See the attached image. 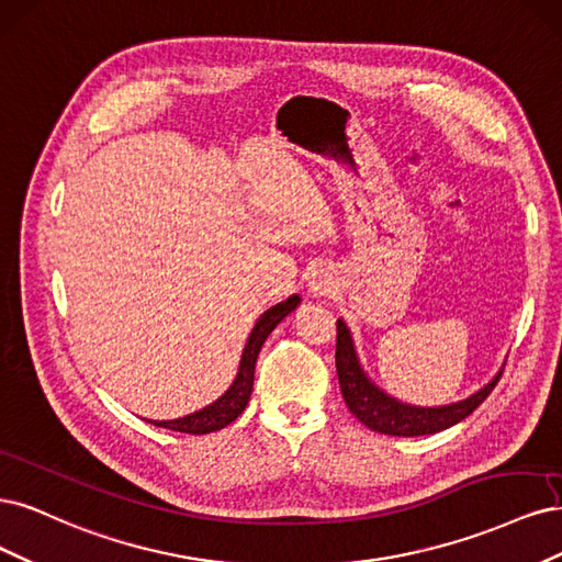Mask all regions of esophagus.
I'll return each instance as SVG.
<instances>
[{"mask_svg":"<svg viewBox=\"0 0 562 562\" xmlns=\"http://www.w3.org/2000/svg\"><path fill=\"white\" fill-rule=\"evenodd\" d=\"M331 282H329V276H322V273H315L313 280H311V292L315 296H327L331 292Z\"/></svg>","mask_w":562,"mask_h":562,"instance_id":"34e87169","label":"esophagus"}]
</instances>
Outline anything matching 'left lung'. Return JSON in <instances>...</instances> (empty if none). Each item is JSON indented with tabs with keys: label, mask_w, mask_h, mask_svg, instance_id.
Listing matches in <instances>:
<instances>
[{
	"label": "left lung",
	"mask_w": 562,
	"mask_h": 562,
	"mask_svg": "<svg viewBox=\"0 0 562 562\" xmlns=\"http://www.w3.org/2000/svg\"><path fill=\"white\" fill-rule=\"evenodd\" d=\"M336 371L342 400H346V406L355 418L369 429L392 434V437H423V434H434L458 425L485 402V396L495 390L502 378L499 371L493 383H487L483 390L469 396V400L450 406L420 408L402 404L385 392H380L367 378V373L359 369L352 338L342 319L336 322Z\"/></svg>",
	"instance_id": "1"
}]
</instances>
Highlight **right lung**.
Returning <instances> with one entry per match:
<instances>
[{
  "label": "right lung",
  "instance_id": "right-lung-1",
  "mask_svg": "<svg viewBox=\"0 0 562 562\" xmlns=\"http://www.w3.org/2000/svg\"><path fill=\"white\" fill-rule=\"evenodd\" d=\"M299 296H289L286 301L278 303L266 311L259 322L255 324V329L249 334V340L245 346L243 359H240V369L238 375H235L233 385L226 390V394H222L220 400L214 404L205 406L203 411H195L191 415H184L179 420H149L156 427H166V429H175V431H184V434H210L216 429H224L226 425H231L238 415L245 411V406L249 404V394H251V385H255V367H257V357L261 352V346L266 342V338L270 336L278 324L294 311L299 305Z\"/></svg>",
  "mask_w": 562,
  "mask_h": 562
}]
</instances>
